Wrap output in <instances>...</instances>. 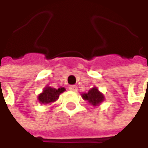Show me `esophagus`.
I'll list each match as a JSON object with an SVG mask.
<instances>
[{"mask_svg":"<svg viewBox=\"0 0 148 148\" xmlns=\"http://www.w3.org/2000/svg\"><path fill=\"white\" fill-rule=\"evenodd\" d=\"M69 89L71 90V91H72V92H77V87L75 86V85H71V86L69 87Z\"/></svg>","mask_w":148,"mask_h":148,"instance_id":"1","label":"esophagus"}]
</instances>
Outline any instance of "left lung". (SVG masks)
<instances>
[{
  "mask_svg": "<svg viewBox=\"0 0 148 148\" xmlns=\"http://www.w3.org/2000/svg\"><path fill=\"white\" fill-rule=\"evenodd\" d=\"M82 96L84 100L88 101L92 106H98L104 100L103 94L101 93L96 87H93L92 88H91L88 92L82 94Z\"/></svg>",
  "mask_w": 148,
  "mask_h": 148,
  "instance_id": "left-lung-1",
  "label": "left lung"
}]
</instances>
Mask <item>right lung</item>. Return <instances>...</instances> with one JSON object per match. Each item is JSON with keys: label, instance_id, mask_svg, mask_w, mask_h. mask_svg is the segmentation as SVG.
Instances as JSON below:
<instances>
[{"label": "right lung", "instance_id": "right-lung-1", "mask_svg": "<svg viewBox=\"0 0 148 148\" xmlns=\"http://www.w3.org/2000/svg\"><path fill=\"white\" fill-rule=\"evenodd\" d=\"M65 88H60L58 89L51 88V87H45L43 92L38 96V100L40 103L49 104L59 99V96L60 93H62L65 91Z\"/></svg>", "mask_w": 148, "mask_h": 148}]
</instances>
